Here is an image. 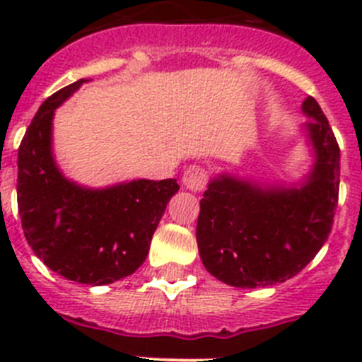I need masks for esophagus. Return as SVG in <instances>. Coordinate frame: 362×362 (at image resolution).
I'll return each instance as SVG.
<instances>
[{
	"instance_id": "obj_1",
	"label": "esophagus",
	"mask_w": 362,
	"mask_h": 362,
	"mask_svg": "<svg viewBox=\"0 0 362 362\" xmlns=\"http://www.w3.org/2000/svg\"><path fill=\"white\" fill-rule=\"evenodd\" d=\"M206 181H209V174H206V170H204L203 166L192 165L188 166L183 174V187L190 192L204 190Z\"/></svg>"
}]
</instances>
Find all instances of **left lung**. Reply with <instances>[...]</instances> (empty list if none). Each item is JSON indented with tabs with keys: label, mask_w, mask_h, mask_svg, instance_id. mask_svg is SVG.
Segmentation results:
<instances>
[{
	"label": "left lung",
	"mask_w": 362,
	"mask_h": 362,
	"mask_svg": "<svg viewBox=\"0 0 362 362\" xmlns=\"http://www.w3.org/2000/svg\"><path fill=\"white\" fill-rule=\"evenodd\" d=\"M303 112L310 117L303 127L315 161L299 187L217 174L204 190L196 230L201 261L230 286L284 283L315 257L332 232L341 152L317 101L308 95Z\"/></svg>",
	"instance_id": "left-lung-1"
}]
</instances>
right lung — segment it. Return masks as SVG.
<instances>
[{"mask_svg": "<svg viewBox=\"0 0 362 362\" xmlns=\"http://www.w3.org/2000/svg\"><path fill=\"white\" fill-rule=\"evenodd\" d=\"M79 79L43 101L18 150V210L32 250L69 281L103 286L145 263L150 241L179 185L134 179L107 188L74 183L52 152L54 110Z\"/></svg>", "mask_w": 362, "mask_h": 362, "instance_id": "1", "label": "right lung"}]
</instances>
